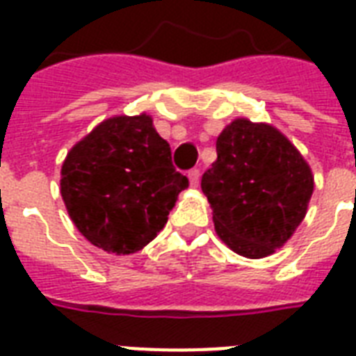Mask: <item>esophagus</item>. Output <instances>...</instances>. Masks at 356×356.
<instances>
[{"label":"esophagus","instance_id":"obj_1","mask_svg":"<svg viewBox=\"0 0 356 356\" xmlns=\"http://www.w3.org/2000/svg\"><path fill=\"white\" fill-rule=\"evenodd\" d=\"M188 181H190V186H192V188H195V186L200 184V170H190Z\"/></svg>","mask_w":356,"mask_h":356}]
</instances>
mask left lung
<instances>
[{
	"label": "left lung",
	"mask_w": 356,
	"mask_h": 356,
	"mask_svg": "<svg viewBox=\"0 0 356 356\" xmlns=\"http://www.w3.org/2000/svg\"><path fill=\"white\" fill-rule=\"evenodd\" d=\"M201 190L218 236L234 253L264 259L305 220L314 175L298 147L270 123L236 118L216 140Z\"/></svg>",
	"instance_id": "1"
}]
</instances>
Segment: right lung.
<instances>
[{
	"mask_svg": "<svg viewBox=\"0 0 356 356\" xmlns=\"http://www.w3.org/2000/svg\"><path fill=\"white\" fill-rule=\"evenodd\" d=\"M186 186L145 113L97 123L60 168V195L77 231L116 254L136 253L161 233Z\"/></svg>",
	"mask_w": 356,
	"mask_h": 356,
	"instance_id": "obj_1",
	"label": "right lung"
}]
</instances>
